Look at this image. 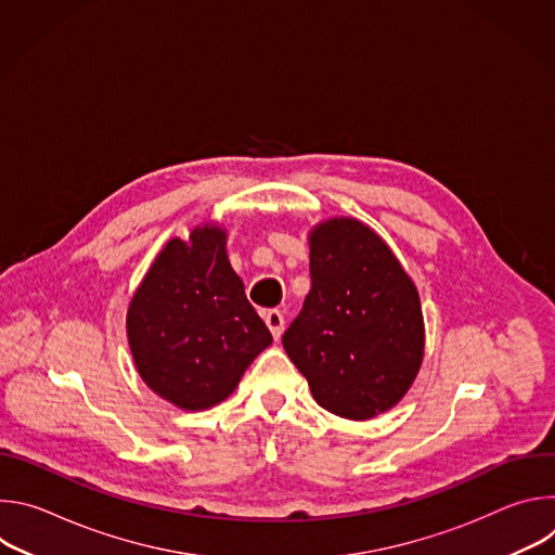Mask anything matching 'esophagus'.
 <instances>
[{
  "label": "esophagus",
  "mask_w": 555,
  "mask_h": 555,
  "mask_svg": "<svg viewBox=\"0 0 555 555\" xmlns=\"http://www.w3.org/2000/svg\"><path fill=\"white\" fill-rule=\"evenodd\" d=\"M263 321H266V325L270 327L272 336L279 340L281 334H283V327H285V315H283V311H281V309H268V311L263 313Z\"/></svg>",
  "instance_id": "34e87169"
}]
</instances>
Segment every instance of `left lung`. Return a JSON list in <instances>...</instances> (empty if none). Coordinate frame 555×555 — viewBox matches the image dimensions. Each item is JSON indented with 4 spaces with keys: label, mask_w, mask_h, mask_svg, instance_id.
<instances>
[{
    "label": "left lung",
    "mask_w": 555,
    "mask_h": 555,
    "mask_svg": "<svg viewBox=\"0 0 555 555\" xmlns=\"http://www.w3.org/2000/svg\"><path fill=\"white\" fill-rule=\"evenodd\" d=\"M311 289L283 334L313 400L347 420L398 404L424 358L420 294L390 248L356 219L311 232Z\"/></svg>",
    "instance_id": "1"
}]
</instances>
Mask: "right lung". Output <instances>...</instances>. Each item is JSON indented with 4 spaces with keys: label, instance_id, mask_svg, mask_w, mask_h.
I'll return each instance as SVG.
<instances>
[{
    "label": "right lung",
    "instance_id": "add662e5",
    "mask_svg": "<svg viewBox=\"0 0 555 555\" xmlns=\"http://www.w3.org/2000/svg\"><path fill=\"white\" fill-rule=\"evenodd\" d=\"M127 336L146 386L184 411L223 402L272 343L215 225L157 255L129 305Z\"/></svg>",
    "mask_w": 555,
    "mask_h": 555
}]
</instances>
